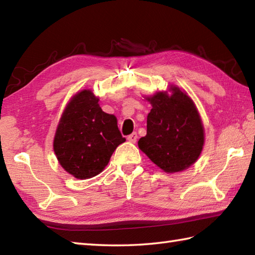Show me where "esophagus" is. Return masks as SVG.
<instances>
[{
  "instance_id": "1",
  "label": "esophagus",
  "mask_w": 255,
  "mask_h": 255,
  "mask_svg": "<svg viewBox=\"0 0 255 255\" xmlns=\"http://www.w3.org/2000/svg\"><path fill=\"white\" fill-rule=\"evenodd\" d=\"M128 141H130V142H132V143H134L137 141V139H138V136H137V133L136 132H132L131 134H129L128 136Z\"/></svg>"
}]
</instances>
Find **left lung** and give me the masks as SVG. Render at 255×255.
Returning a JSON list of instances; mask_svg holds the SVG:
<instances>
[{"label":"left lung","mask_w":255,"mask_h":255,"mask_svg":"<svg viewBox=\"0 0 255 255\" xmlns=\"http://www.w3.org/2000/svg\"><path fill=\"white\" fill-rule=\"evenodd\" d=\"M144 100L152 108L139 149L166 173L188 169L198 160L205 143L204 125L195 103L176 85Z\"/></svg>","instance_id":"left-lung-1"}]
</instances>
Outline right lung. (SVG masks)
Returning <instances> with one entry per match:
<instances>
[{
  "label": "right lung",
  "mask_w": 255,
  "mask_h": 255,
  "mask_svg": "<svg viewBox=\"0 0 255 255\" xmlns=\"http://www.w3.org/2000/svg\"><path fill=\"white\" fill-rule=\"evenodd\" d=\"M99 101L89 89L74 94L64 108L53 138L58 162L79 180L100 174L114 151L126 141L116 116L103 112Z\"/></svg>",
  "instance_id": "1"
}]
</instances>
